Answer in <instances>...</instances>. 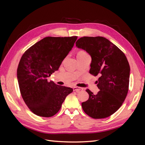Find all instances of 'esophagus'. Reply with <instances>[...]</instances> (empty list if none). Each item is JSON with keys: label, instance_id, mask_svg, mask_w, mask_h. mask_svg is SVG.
I'll use <instances>...</instances> for the list:
<instances>
[{"label": "esophagus", "instance_id": "1", "mask_svg": "<svg viewBox=\"0 0 145 145\" xmlns=\"http://www.w3.org/2000/svg\"><path fill=\"white\" fill-rule=\"evenodd\" d=\"M73 91H74L79 92L80 91H82L83 90H84V88H81V87H73Z\"/></svg>", "mask_w": 145, "mask_h": 145}]
</instances>
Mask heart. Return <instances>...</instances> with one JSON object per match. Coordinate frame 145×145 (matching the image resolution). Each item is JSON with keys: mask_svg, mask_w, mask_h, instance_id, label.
<instances>
[{"mask_svg": "<svg viewBox=\"0 0 145 145\" xmlns=\"http://www.w3.org/2000/svg\"><path fill=\"white\" fill-rule=\"evenodd\" d=\"M87 54L86 52L84 50H80L78 53H77V56H80V55H86Z\"/></svg>", "mask_w": 145, "mask_h": 145, "instance_id": "heart-1", "label": "heart"}]
</instances>
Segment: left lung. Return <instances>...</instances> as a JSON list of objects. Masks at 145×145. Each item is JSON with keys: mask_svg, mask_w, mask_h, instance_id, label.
<instances>
[{"mask_svg": "<svg viewBox=\"0 0 145 145\" xmlns=\"http://www.w3.org/2000/svg\"><path fill=\"white\" fill-rule=\"evenodd\" d=\"M76 46L91 57L90 73L99 75L97 81L100 91L94 95L87 89V101L82 108L95 119L105 118L115 113L127 97L130 81V65L127 57L115 45L103 37H84Z\"/></svg>", "mask_w": 145, "mask_h": 145, "instance_id": "1", "label": "left lung"}]
</instances>
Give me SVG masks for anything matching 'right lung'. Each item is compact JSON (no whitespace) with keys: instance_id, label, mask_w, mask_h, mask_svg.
Returning <instances> with one entry per match:
<instances>
[{"instance_id":"1","label":"right lung","mask_w":145,"mask_h":145,"mask_svg":"<svg viewBox=\"0 0 145 145\" xmlns=\"http://www.w3.org/2000/svg\"><path fill=\"white\" fill-rule=\"evenodd\" d=\"M77 37H47L35 43L22 56L17 80L24 101L35 115L51 117L60 110L72 88L60 86L47 78L59 69Z\"/></svg>"}]
</instances>
